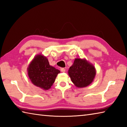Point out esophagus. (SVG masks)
<instances>
[{"instance_id": "esophagus-1", "label": "esophagus", "mask_w": 127, "mask_h": 127, "mask_svg": "<svg viewBox=\"0 0 127 127\" xmlns=\"http://www.w3.org/2000/svg\"><path fill=\"white\" fill-rule=\"evenodd\" d=\"M61 71H62V72H65V69H64V68H61Z\"/></svg>"}]
</instances>
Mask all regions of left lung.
<instances>
[{
	"mask_svg": "<svg viewBox=\"0 0 127 127\" xmlns=\"http://www.w3.org/2000/svg\"><path fill=\"white\" fill-rule=\"evenodd\" d=\"M68 73L75 86L83 88L93 83L96 70L95 66L86 59L76 58L69 68Z\"/></svg>",
	"mask_w": 127,
	"mask_h": 127,
	"instance_id": "obj_1",
	"label": "left lung"
}]
</instances>
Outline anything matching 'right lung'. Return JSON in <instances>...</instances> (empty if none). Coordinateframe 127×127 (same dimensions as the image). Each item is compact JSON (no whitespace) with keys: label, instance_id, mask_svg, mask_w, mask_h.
Returning a JSON list of instances; mask_svg holds the SVG:
<instances>
[{"label":"right lung","instance_id":"obj_1","mask_svg":"<svg viewBox=\"0 0 127 127\" xmlns=\"http://www.w3.org/2000/svg\"><path fill=\"white\" fill-rule=\"evenodd\" d=\"M27 74L34 85L47 90L51 88L60 70L49 65L48 59L37 54L27 67Z\"/></svg>","mask_w":127,"mask_h":127}]
</instances>
